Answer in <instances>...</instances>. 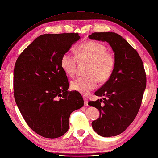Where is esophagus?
Wrapping results in <instances>:
<instances>
[{
  "label": "esophagus",
  "instance_id": "obj_1",
  "mask_svg": "<svg viewBox=\"0 0 158 158\" xmlns=\"http://www.w3.org/2000/svg\"><path fill=\"white\" fill-rule=\"evenodd\" d=\"M84 105L88 106V98H86V97H84Z\"/></svg>",
  "mask_w": 158,
  "mask_h": 158
}]
</instances>
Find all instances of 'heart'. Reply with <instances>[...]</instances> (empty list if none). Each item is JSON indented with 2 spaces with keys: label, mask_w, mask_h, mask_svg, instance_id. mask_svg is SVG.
I'll list each match as a JSON object with an SVG mask.
<instances>
[{
  "label": "heart",
  "mask_w": 158,
  "mask_h": 158,
  "mask_svg": "<svg viewBox=\"0 0 158 158\" xmlns=\"http://www.w3.org/2000/svg\"><path fill=\"white\" fill-rule=\"evenodd\" d=\"M78 59L80 61L90 62L86 77H79L71 82L74 90L86 95L94 90L98 81L105 82L112 76L116 66L113 53L106 51L105 45L95 41H88L80 44L76 50V55L66 52L61 56V68L66 74L73 77L76 73Z\"/></svg>",
  "instance_id": "1"
}]
</instances>
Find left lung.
Returning <instances> with one entry per match:
<instances>
[{
	"label": "left lung",
	"instance_id": "8db88e82",
	"mask_svg": "<svg viewBox=\"0 0 158 158\" xmlns=\"http://www.w3.org/2000/svg\"><path fill=\"white\" fill-rule=\"evenodd\" d=\"M91 40L106 41L112 48L116 66L112 76L94 92L102 99L88 102L100 111L92 126L99 135L109 137L121 134L139 112L146 87V74L137 52L124 38L113 32L93 33Z\"/></svg>",
	"mask_w": 158,
	"mask_h": 158
}]
</instances>
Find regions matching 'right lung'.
Listing matches in <instances>:
<instances>
[{
	"label": "right lung",
	"mask_w": 158,
	"mask_h": 158,
	"mask_svg": "<svg viewBox=\"0 0 158 158\" xmlns=\"http://www.w3.org/2000/svg\"><path fill=\"white\" fill-rule=\"evenodd\" d=\"M80 38L78 33L44 34L25 49L15 63L14 97L27 124L40 135L54 139L69 129L70 114L84 106L78 92L68 91L61 56Z\"/></svg>",
	"instance_id": "right-lung-1"
}]
</instances>
